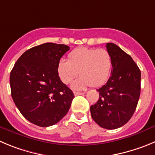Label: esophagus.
<instances>
[{
  "mask_svg": "<svg viewBox=\"0 0 155 155\" xmlns=\"http://www.w3.org/2000/svg\"><path fill=\"white\" fill-rule=\"evenodd\" d=\"M84 92H75L74 95H83Z\"/></svg>",
  "mask_w": 155,
  "mask_h": 155,
  "instance_id": "esophagus-1",
  "label": "esophagus"
}]
</instances>
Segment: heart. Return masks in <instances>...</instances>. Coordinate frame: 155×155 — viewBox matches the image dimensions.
<instances>
[{
  "label": "heart",
  "instance_id": "b5f03b06",
  "mask_svg": "<svg viewBox=\"0 0 155 155\" xmlns=\"http://www.w3.org/2000/svg\"><path fill=\"white\" fill-rule=\"evenodd\" d=\"M112 60L105 49L79 47L71 52L68 60L61 59L57 65V73L62 82L68 84L77 76L72 87L84 89L88 86L97 88L105 84L112 70Z\"/></svg>",
  "mask_w": 155,
  "mask_h": 155
}]
</instances>
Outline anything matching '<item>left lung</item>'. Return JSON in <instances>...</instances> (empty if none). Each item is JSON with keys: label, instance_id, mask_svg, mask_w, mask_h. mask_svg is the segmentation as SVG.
I'll return each mask as SVG.
<instances>
[{"label": "left lung", "instance_id": "left-lung-1", "mask_svg": "<svg viewBox=\"0 0 155 155\" xmlns=\"http://www.w3.org/2000/svg\"><path fill=\"white\" fill-rule=\"evenodd\" d=\"M112 60L111 76L97 89L99 100L91 105L92 118L100 127L123 126L134 114L141 92V71L132 58L117 45L106 43Z\"/></svg>", "mask_w": 155, "mask_h": 155}]
</instances>
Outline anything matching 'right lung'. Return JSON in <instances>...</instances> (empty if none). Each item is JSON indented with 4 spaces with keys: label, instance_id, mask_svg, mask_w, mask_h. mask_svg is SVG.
Returning <instances> with one entry per match:
<instances>
[{
    "label": "right lung",
    "instance_id": "1",
    "mask_svg": "<svg viewBox=\"0 0 155 155\" xmlns=\"http://www.w3.org/2000/svg\"><path fill=\"white\" fill-rule=\"evenodd\" d=\"M69 50L64 44L39 45L24 52L11 70L13 100L23 116L34 125H55L70 108L74 95L57 73L58 63Z\"/></svg>",
    "mask_w": 155,
    "mask_h": 155
}]
</instances>
